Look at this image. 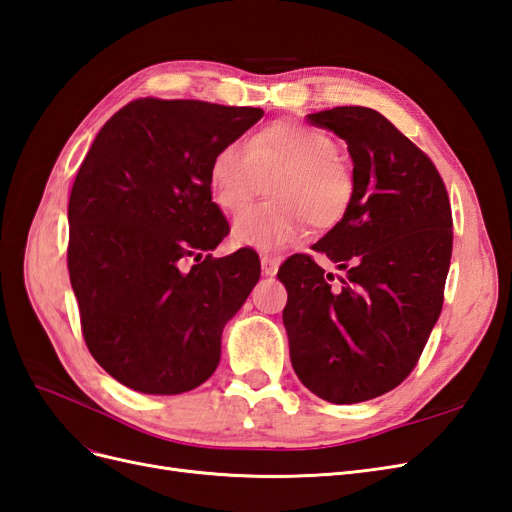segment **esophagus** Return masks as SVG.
<instances>
[{
	"label": "esophagus",
	"mask_w": 512,
	"mask_h": 512,
	"mask_svg": "<svg viewBox=\"0 0 512 512\" xmlns=\"http://www.w3.org/2000/svg\"><path fill=\"white\" fill-rule=\"evenodd\" d=\"M260 267H262V273H265V275H275L277 269H280V262H277L271 256H262L260 258Z\"/></svg>",
	"instance_id": "1"
}]
</instances>
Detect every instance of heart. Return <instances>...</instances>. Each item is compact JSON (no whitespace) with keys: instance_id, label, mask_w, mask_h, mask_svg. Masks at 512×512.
I'll return each instance as SVG.
<instances>
[{"instance_id":"heart-1","label":"heart","mask_w":512,"mask_h":512,"mask_svg":"<svg viewBox=\"0 0 512 512\" xmlns=\"http://www.w3.org/2000/svg\"><path fill=\"white\" fill-rule=\"evenodd\" d=\"M273 203L245 207L232 224V243L260 252H280L305 237L307 226L327 230L346 218L354 196L350 168L337 158V143L318 128L299 121H271L247 145H222L209 166L215 205L239 211L271 175Z\"/></svg>"}]
</instances>
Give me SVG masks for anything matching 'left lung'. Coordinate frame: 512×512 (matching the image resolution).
I'll list each match as a JSON object with an SVG mask.
<instances>
[{
	"instance_id": "8db88e82",
	"label": "left lung",
	"mask_w": 512,
	"mask_h": 512,
	"mask_svg": "<svg viewBox=\"0 0 512 512\" xmlns=\"http://www.w3.org/2000/svg\"><path fill=\"white\" fill-rule=\"evenodd\" d=\"M348 145L354 196L346 218L280 267L294 374L331 404L380 397L408 378L442 312L453 215L444 181L410 138L374 108L307 115Z\"/></svg>"
}]
</instances>
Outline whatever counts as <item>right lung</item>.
I'll return each mask as SVG.
<instances>
[{
    "label": "right lung",
    "instance_id": "add662e5",
    "mask_svg": "<svg viewBox=\"0 0 512 512\" xmlns=\"http://www.w3.org/2000/svg\"><path fill=\"white\" fill-rule=\"evenodd\" d=\"M265 115L200 100H134L98 132L74 179L68 271L85 344L117 382L179 395L211 378L222 331L260 277L250 250L203 258L228 235L209 166ZM194 257L197 265L183 270Z\"/></svg>",
    "mask_w": 512,
    "mask_h": 512
}]
</instances>
